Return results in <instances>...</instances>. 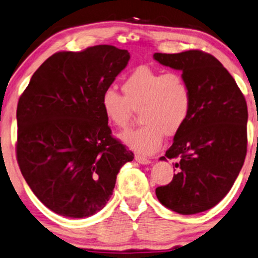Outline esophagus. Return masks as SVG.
I'll return each instance as SVG.
<instances>
[{
  "mask_svg": "<svg viewBox=\"0 0 258 258\" xmlns=\"http://www.w3.org/2000/svg\"><path fill=\"white\" fill-rule=\"evenodd\" d=\"M135 160L138 161L139 164H142V165H147V164H151V160H149L148 158H146V157H142V155H135Z\"/></svg>",
  "mask_w": 258,
  "mask_h": 258,
  "instance_id": "34e87169",
  "label": "esophagus"
}]
</instances>
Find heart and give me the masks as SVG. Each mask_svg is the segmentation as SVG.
<instances>
[{
	"label": "heart",
	"instance_id": "heart-1",
	"mask_svg": "<svg viewBox=\"0 0 258 258\" xmlns=\"http://www.w3.org/2000/svg\"><path fill=\"white\" fill-rule=\"evenodd\" d=\"M123 97L113 90L101 95V110L106 119L119 129H126L133 111L140 113L141 128L122 135V140L134 151L151 154L163 144L164 134L179 133L192 109V93L189 82L179 73L153 71L139 67L124 79Z\"/></svg>",
	"mask_w": 258,
	"mask_h": 258
}]
</instances>
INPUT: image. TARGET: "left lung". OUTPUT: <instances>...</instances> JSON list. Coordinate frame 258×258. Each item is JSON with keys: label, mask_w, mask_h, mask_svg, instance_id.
<instances>
[{"label": "left lung", "mask_w": 258, "mask_h": 258, "mask_svg": "<svg viewBox=\"0 0 258 258\" xmlns=\"http://www.w3.org/2000/svg\"><path fill=\"white\" fill-rule=\"evenodd\" d=\"M182 72L192 93L189 119L160 160L178 159L171 183L155 189L161 205L183 215L217 206L237 179L246 155L247 106L227 69L209 53H154Z\"/></svg>", "instance_id": "8db88e82"}]
</instances>
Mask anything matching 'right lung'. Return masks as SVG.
<instances>
[{
  "label": "right lung",
  "mask_w": 258,
  "mask_h": 258,
  "mask_svg": "<svg viewBox=\"0 0 258 258\" xmlns=\"http://www.w3.org/2000/svg\"><path fill=\"white\" fill-rule=\"evenodd\" d=\"M128 50L95 45L50 56L18 103L17 159L39 201L56 214L87 218L112 195L134 159L101 110V95L128 64Z\"/></svg>",
  "instance_id": "1"
}]
</instances>
